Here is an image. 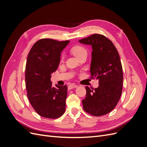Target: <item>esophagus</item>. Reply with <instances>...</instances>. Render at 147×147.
Returning <instances> with one entry per match:
<instances>
[{
	"instance_id": "34e87169",
	"label": "esophagus",
	"mask_w": 147,
	"mask_h": 147,
	"mask_svg": "<svg viewBox=\"0 0 147 147\" xmlns=\"http://www.w3.org/2000/svg\"><path fill=\"white\" fill-rule=\"evenodd\" d=\"M77 84H69V85L68 88L69 89V90H71V89H74V88H77Z\"/></svg>"
}]
</instances>
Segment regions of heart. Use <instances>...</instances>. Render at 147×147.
<instances>
[{
	"label": "heart",
	"instance_id": "obj_1",
	"mask_svg": "<svg viewBox=\"0 0 147 147\" xmlns=\"http://www.w3.org/2000/svg\"><path fill=\"white\" fill-rule=\"evenodd\" d=\"M72 52L73 54L77 57V58H78L80 56L83 55L84 53H86V50L82 46L76 45V46H74L72 48ZM63 59H64V56L61 55V61H63Z\"/></svg>",
	"mask_w": 147,
	"mask_h": 147
}]
</instances>
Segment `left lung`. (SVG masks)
<instances>
[{"label":"left lung","instance_id":"8db88e82","mask_svg":"<svg viewBox=\"0 0 147 147\" xmlns=\"http://www.w3.org/2000/svg\"><path fill=\"white\" fill-rule=\"evenodd\" d=\"M79 42L92 46L90 78L99 80L98 88L85 87L83 107L92 116H102L115 109L121 96L123 74L119 53L112 42L102 34H92Z\"/></svg>","mask_w":147,"mask_h":147}]
</instances>
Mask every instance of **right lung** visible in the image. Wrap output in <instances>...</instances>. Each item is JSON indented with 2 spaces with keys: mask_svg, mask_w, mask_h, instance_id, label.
I'll return each mask as SVG.
<instances>
[{
  "mask_svg": "<svg viewBox=\"0 0 147 147\" xmlns=\"http://www.w3.org/2000/svg\"><path fill=\"white\" fill-rule=\"evenodd\" d=\"M69 42L42 38L34 44L28 54L25 72L27 96L42 117L56 119L65 112L67 86L53 87L51 77L58 67L61 51Z\"/></svg>",
  "mask_w": 147,
  "mask_h": 147,
  "instance_id": "right-lung-1",
  "label": "right lung"
}]
</instances>
